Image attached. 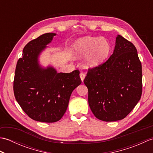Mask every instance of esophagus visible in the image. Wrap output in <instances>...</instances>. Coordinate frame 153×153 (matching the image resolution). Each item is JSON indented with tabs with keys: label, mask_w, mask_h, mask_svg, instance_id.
<instances>
[{
	"label": "esophagus",
	"mask_w": 153,
	"mask_h": 153,
	"mask_svg": "<svg viewBox=\"0 0 153 153\" xmlns=\"http://www.w3.org/2000/svg\"><path fill=\"white\" fill-rule=\"evenodd\" d=\"M79 76H80V79H81V80H82V82H83V80H84V79H85V74H83V73H81L79 74Z\"/></svg>",
	"instance_id": "obj_1"
}]
</instances>
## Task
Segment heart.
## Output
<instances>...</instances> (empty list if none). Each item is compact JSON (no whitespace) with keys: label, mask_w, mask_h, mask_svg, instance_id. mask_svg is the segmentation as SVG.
Listing matches in <instances>:
<instances>
[{"label":"heart","mask_w":153,"mask_h":153,"mask_svg":"<svg viewBox=\"0 0 153 153\" xmlns=\"http://www.w3.org/2000/svg\"><path fill=\"white\" fill-rule=\"evenodd\" d=\"M111 51V45L100 37L86 36L74 42L73 52L77 58L85 56L84 66L86 68H95L101 65L108 57Z\"/></svg>","instance_id":"heart-1"}]
</instances>
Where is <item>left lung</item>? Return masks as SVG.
<instances>
[{
    "label": "left lung",
    "instance_id": "8db88e82",
    "mask_svg": "<svg viewBox=\"0 0 153 153\" xmlns=\"http://www.w3.org/2000/svg\"><path fill=\"white\" fill-rule=\"evenodd\" d=\"M83 82L97 118L105 122L124 118L142 94V66L135 47L118 35L113 54L103 64L89 69Z\"/></svg>",
    "mask_w": 153,
    "mask_h": 153
}]
</instances>
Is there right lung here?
Segmentation results:
<instances>
[{"label": "right lung", "instance_id": "obj_1", "mask_svg": "<svg viewBox=\"0 0 153 153\" xmlns=\"http://www.w3.org/2000/svg\"><path fill=\"white\" fill-rule=\"evenodd\" d=\"M56 34L47 33L31 41L16 64L14 93L22 110L35 121L52 123L66 112L73 91L82 83L79 71L58 73L40 64L41 53Z\"/></svg>", "mask_w": 153, "mask_h": 153}]
</instances>
